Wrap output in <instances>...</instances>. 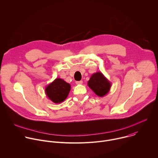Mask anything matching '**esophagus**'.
<instances>
[{"label": "esophagus", "mask_w": 158, "mask_h": 158, "mask_svg": "<svg viewBox=\"0 0 158 158\" xmlns=\"http://www.w3.org/2000/svg\"><path fill=\"white\" fill-rule=\"evenodd\" d=\"M82 81H76V84H82Z\"/></svg>", "instance_id": "esophagus-1"}]
</instances>
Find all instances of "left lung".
Wrapping results in <instances>:
<instances>
[{"label": "left lung", "mask_w": 158, "mask_h": 158, "mask_svg": "<svg viewBox=\"0 0 158 158\" xmlns=\"http://www.w3.org/2000/svg\"><path fill=\"white\" fill-rule=\"evenodd\" d=\"M87 85L99 97H104L109 93L111 82L101 72L94 73L87 82Z\"/></svg>", "instance_id": "1"}]
</instances>
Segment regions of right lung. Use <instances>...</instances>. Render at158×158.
Here are the masks:
<instances>
[{"instance_id":"add662e5","label":"right lung","mask_w":158,"mask_h":158,"mask_svg":"<svg viewBox=\"0 0 158 158\" xmlns=\"http://www.w3.org/2000/svg\"><path fill=\"white\" fill-rule=\"evenodd\" d=\"M71 85L60 78H56L45 89L47 97L54 103H61L69 95Z\"/></svg>"}]
</instances>
